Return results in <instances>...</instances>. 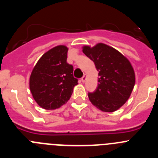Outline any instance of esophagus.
Returning a JSON list of instances; mask_svg holds the SVG:
<instances>
[{
    "label": "esophagus",
    "mask_w": 158,
    "mask_h": 158,
    "mask_svg": "<svg viewBox=\"0 0 158 158\" xmlns=\"http://www.w3.org/2000/svg\"><path fill=\"white\" fill-rule=\"evenodd\" d=\"M86 79H87V76H86V75L85 74L83 77H82L81 81H82V82H85V81H86Z\"/></svg>",
    "instance_id": "34e87169"
}]
</instances>
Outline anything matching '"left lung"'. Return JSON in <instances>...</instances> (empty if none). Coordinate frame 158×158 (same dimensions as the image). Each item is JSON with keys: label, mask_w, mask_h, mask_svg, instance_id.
Returning a JSON list of instances; mask_svg holds the SVG:
<instances>
[{"label": "left lung", "mask_w": 158, "mask_h": 158, "mask_svg": "<svg viewBox=\"0 0 158 158\" xmlns=\"http://www.w3.org/2000/svg\"><path fill=\"white\" fill-rule=\"evenodd\" d=\"M82 51L93 61L98 73V87L89 98L100 111L113 112L120 108L131 96L135 73L129 60L115 48L104 43L84 46Z\"/></svg>", "instance_id": "left-lung-1"}]
</instances>
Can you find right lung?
<instances>
[{"mask_svg": "<svg viewBox=\"0 0 158 158\" xmlns=\"http://www.w3.org/2000/svg\"><path fill=\"white\" fill-rule=\"evenodd\" d=\"M68 47L59 45L43 54L32 69L29 80L31 93L35 102L46 110L65 104L77 85L73 65L67 63Z\"/></svg>", "mask_w": 158, "mask_h": 158, "instance_id": "add662e5", "label": "right lung"}]
</instances>
